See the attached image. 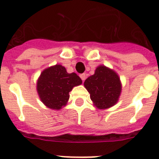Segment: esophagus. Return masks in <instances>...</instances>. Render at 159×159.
<instances>
[{
	"instance_id": "34e87169",
	"label": "esophagus",
	"mask_w": 159,
	"mask_h": 159,
	"mask_svg": "<svg viewBox=\"0 0 159 159\" xmlns=\"http://www.w3.org/2000/svg\"><path fill=\"white\" fill-rule=\"evenodd\" d=\"M80 76L81 80H83V81L84 80H85V79H86V75H85V74H81V75Z\"/></svg>"
}]
</instances>
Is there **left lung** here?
<instances>
[{
    "mask_svg": "<svg viewBox=\"0 0 159 159\" xmlns=\"http://www.w3.org/2000/svg\"><path fill=\"white\" fill-rule=\"evenodd\" d=\"M90 98L98 109H107L117 103L120 93L121 82L117 73L113 70L100 65L94 74L84 83Z\"/></svg>",
    "mask_w": 159,
    "mask_h": 159,
    "instance_id": "8db88e82",
    "label": "left lung"
}]
</instances>
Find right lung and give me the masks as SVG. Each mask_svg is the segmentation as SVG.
Masks as SVG:
<instances>
[{
	"mask_svg": "<svg viewBox=\"0 0 159 159\" xmlns=\"http://www.w3.org/2000/svg\"><path fill=\"white\" fill-rule=\"evenodd\" d=\"M81 84L75 73H67L63 66L57 64L43 70L37 81V92L47 107L60 110L67 104L72 89Z\"/></svg>",
	"mask_w": 159,
	"mask_h": 159,
	"instance_id": "add662e5",
	"label": "right lung"
}]
</instances>
